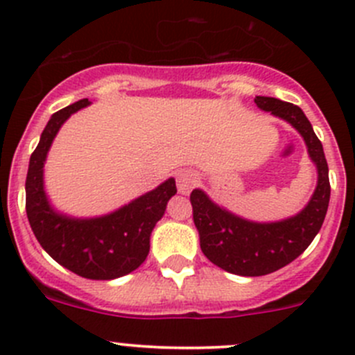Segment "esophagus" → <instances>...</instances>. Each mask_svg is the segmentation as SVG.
Segmentation results:
<instances>
[{
	"label": "esophagus",
	"instance_id": "obj_1",
	"mask_svg": "<svg viewBox=\"0 0 355 355\" xmlns=\"http://www.w3.org/2000/svg\"><path fill=\"white\" fill-rule=\"evenodd\" d=\"M198 184V177L192 170H180L177 173V187L180 194H189Z\"/></svg>",
	"mask_w": 355,
	"mask_h": 355
}]
</instances>
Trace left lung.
<instances>
[{"label":"left lung","mask_w":355,"mask_h":355,"mask_svg":"<svg viewBox=\"0 0 355 355\" xmlns=\"http://www.w3.org/2000/svg\"><path fill=\"white\" fill-rule=\"evenodd\" d=\"M254 103L259 110L288 121L302 135L311 161L316 164L318 184L302 211L271 223L245 220L218 206L200 189L192 191V214L200 250L218 268L241 277H263L299 257L321 230L330 202V178L323 144L304 111L292 103L266 96H256Z\"/></svg>","instance_id":"obj_1"}]
</instances>
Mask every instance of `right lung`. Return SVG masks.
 I'll return each instance as SVG.
<instances>
[{
    "mask_svg": "<svg viewBox=\"0 0 355 355\" xmlns=\"http://www.w3.org/2000/svg\"><path fill=\"white\" fill-rule=\"evenodd\" d=\"M89 105V99H80L49 118L28 161L25 209L35 239L56 263L89 280H113L144 263L153 228L163 218L168 200L177 194V185L175 178H168L155 191L105 216L73 218L56 211L44 191L46 157L62 125Z\"/></svg>",
    "mask_w": 355,
    "mask_h": 355,
    "instance_id": "right-lung-1",
    "label": "right lung"
}]
</instances>
